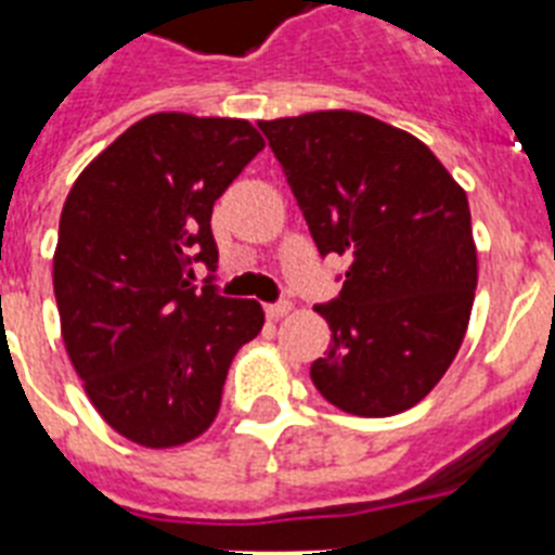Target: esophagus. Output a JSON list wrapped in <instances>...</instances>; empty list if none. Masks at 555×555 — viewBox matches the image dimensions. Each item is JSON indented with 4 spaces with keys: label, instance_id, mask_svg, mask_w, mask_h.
I'll return each mask as SVG.
<instances>
[{
    "label": "esophagus",
    "instance_id": "34e87169",
    "mask_svg": "<svg viewBox=\"0 0 555 555\" xmlns=\"http://www.w3.org/2000/svg\"><path fill=\"white\" fill-rule=\"evenodd\" d=\"M291 308H294V305L287 302V299H282V302L268 305V308H264V311H268L270 320H282V317H287V313H291Z\"/></svg>",
    "mask_w": 555,
    "mask_h": 555
}]
</instances>
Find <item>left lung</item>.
Masks as SVG:
<instances>
[{
    "mask_svg": "<svg viewBox=\"0 0 555 555\" xmlns=\"http://www.w3.org/2000/svg\"><path fill=\"white\" fill-rule=\"evenodd\" d=\"M320 256H346L337 299L317 305L331 346L320 395L357 417L421 403L464 343L478 256L466 192L426 143L360 112L259 120Z\"/></svg>",
    "mask_w": 555,
    "mask_h": 555,
    "instance_id": "8db88e82",
    "label": "left lung"
}]
</instances>
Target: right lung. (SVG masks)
Segmentation results:
<instances>
[{
	"label": "right lung",
	"instance_id": "add662e5",
	"mask_svg": "<svg viewBox=\"0 0 555 555\" xmlns=\"http://www.w3.org/2000/svg\"><path fill=\"white\" fill-rule=\"evenodd\" d=\"M264 150L235 117L158 112L74 181L60 216L54 296L65 351L100 417L132 443L181 447L216 421L235 351L264 325L221 296L212 204Z\"/></svg>",
	"mask_w": 555,
	"mask_h": 555
}]
</instances>
